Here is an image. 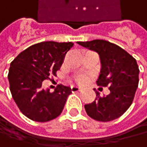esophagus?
Wrapping results in <instances>:
<instances>
[{"label":"esophagus","mask_w":147,"mask_h":147,"mask_svg":"<svg viewBox=\"0 0 147 147\" xmlns=\"http://www.w3.org/2000/svg\"><path fill=\"white\" fill-rule=\"evenodd\" d=\"M71 89H72V92L75 93V92H80L82 90V87L80 86H78V85H74V86H71Z\"/></svg>","instance_id":"obj_1"}]
</instances>
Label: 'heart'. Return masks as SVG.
Wrapping results in <instances>:
<instances>
[{"label": "heart", "instance_id": "b5f03b06", "mask_svg": "<svg viewBox=\"0 0 147 147\" xmlns=\"http://www.w3.org/2000/svg\"><path fill=\"white\" fill-rule=\"evenodd\" d=\"M84 80H85V78H84V77H80V81H83Z\"/></svg>", "mask_w": 147, "mask_h": 147}]
</instances>
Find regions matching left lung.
<instances>
[{
  "label": "left lung",
  "instance_id": "8db88e82",
  "mask_svg": "<svg viewBox=\"0 0 147 147\" xmlns=\"http://www.w3.org/2000/svg\"><path fill=\"white\" fill-rule=\"evenodd\" d=\"M78 44L98 53L100 59V74L97 84L108 86L110 94L85 105L88 116L107 122L119 118L133 103L139 84V67L136 60L116 44L104 40L79 41Z\"/></svg>",
  "mask_w": 147,
  "mask_h": 147
}]
</instances>
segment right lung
Wrapping results in <instances>:
<instances>
[{"label": "right lung", "mask_w": 147, "mask_h": 147, "mask_svg": "<svg viewBox=\"0 0 147 147\" xmlns=\"http://www.w3.org/2000/svg\"><path fill=\"white\" fill-rule=\"evenodd\" d=\"M73 42L43 41L22 52L10 64L8 81L13 100L21 112L37 122L57 118L62 112L70 86L58 85L53 93L42 88V81L61 68Z\"/></svg>", "instance_id": "add662e5"}]
</instances>
